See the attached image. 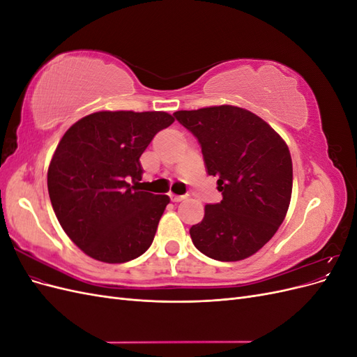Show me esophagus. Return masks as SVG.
<instances>
[{
    "label": "esophagus",
    "mask_w": 357,
    "mask_h": 357,
    "mask_svg": "<svg viewBox=\"0 0 357 357\" xmlns=\"http://www.w3.org/2000/svg\"><path fill=\"white\" fill-rule=\"evenodd\" d=\"M169 198H171L172 202H181V201H185L188 197L186 195L178 197V195H174V193H169Z\"/></svg>",
    "instance_id": "34e87169"
}]
</instances>
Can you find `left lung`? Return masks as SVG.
<instances>
[{
  "instance_id": "obj_1",
  "label": "left lung",
  "mask_w": 357,
  "mask_h": 357,
  "mask_svg": "<svg viewBox=\"0 0 357 357\" xmlns=\"http://www.w3.org/2000/svg\"><path fill=\"white\" fill-rule=\"evenodd\" d=\"M197 137L222 201L205 205L192 243L215 261L235 262L273 238L290 204L291 158L283 138L261 117L234 105L176 112Z\"/></svg>"
}]
</instances>
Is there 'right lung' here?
<instances>
[{
	"label": "right lung",
	"instance_id": "add662e5",
	"mask_svg": "<svg viewBox=\"0 0 357 357\" xmlns=\"http://www.w3.org/2000/svg\"><path fill=\"white\" fill-rule=\"evenodd\" d=\"M172 122L165 112H98L63 134L47 171L49 197L88 256L123 264L152 245L169 198L139 189V156Z\"/></svg>",
	"mask_w": 357,
	"mask_h": 357
}]
</instances>
